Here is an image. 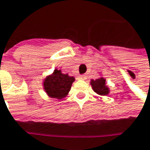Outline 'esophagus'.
<instances>
[{
    "instance_id": "obj_1",
    "label": "esophagus",
    "mask_w": 150,
    "mask_h": 150,
    "mask_svg": "<svg viewBox=\"0 0 150 150\" xmlns=\"http://www.w3.org/2000/svg\"><path fill=\"white\" fill-rule=\"evenodd\" d=\"M79 79H82V80H85L87 79V76L86 75H84V74H83V75H80L79 76Z\"/></svg>"
}]
</instances>
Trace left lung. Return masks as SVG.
<instances>
[{
    "mask_svg": "<svg viewBox=\"0 0 150 150\" xmlns=\"http://www.w3.org/2000/svg\"><path fill=\"white\" fill-rule=\"evenodd\" d=\"M90 84L93 88L94 91L100 95H107L110 92L109 88L105 85V79L100 78L98 79H92Z\"/></svg>",
    "mask_w": 150,
    "mask_h": 150,
    "instance_id": "left-lung-1",
    "label": "left lung"
}]
</instances>
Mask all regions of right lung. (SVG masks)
<instances>
[{"label":"right lung","instance_id":"1","mask_svg":"<svg viewBox=\"0 0 150 150\" xmlns=\"http://www.w3.org/2000/svg\"><path fill=\"white\" fill-rule=\"evenodd\" d=\"M74 80L73 77L68 76V74H63L61 70L56 69L51 75L46 77L44 80V88L50 97L62 100L70 91Z\"/></svg>","mask_w":150,"mask_h":150}]
</instances>
